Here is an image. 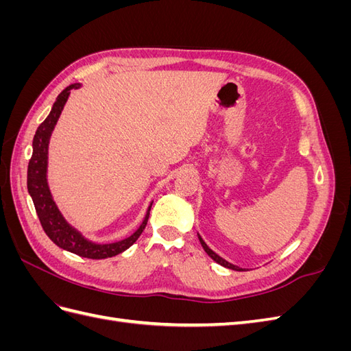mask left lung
Returning a JSON list of instances; mask_svg holds the SVG:
<instances>
[{
  "label": "left lung",
  "instance_id": "obj_1",
  "mask_svg": "<svg viewBox=\"0 0 351 351\" xmlns=\"http://www.w3.org/2000/svg\"><path fill=\"white\" fill-rule=\"evenodd\" d=\"M197 237H199V241H200V244H202V247H204V250L208 253V256L210 258V259H214L217 263H219L221 267H224V268H228V269H232V271H246L244 268H240V267H237V265H232V263H230L228 261H226L224 258H221L218 253H215L214 250H212L208 244L204 241V239L200 237V234L197 232Z\"/></svg>",
  "mask_w": 351,
  "mask_h": 351
}]
</instances>
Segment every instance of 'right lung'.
I'll return each mask as SVG.
<instances>
[{
    "label": "right lung",
    "instance_id": "right-lung-1",
    "mask_svg": "<svg viewBox=\"0 0 351 351\" xmlns=\"http://www.w3.org/2000/svg\"><path fill=\"white\" fill-rule=\"evenodd\" d=\"M79 88H82V83L70 84V86L62 90L57 97L54 105H52L49 115L44 120V123L38 127L34 137V143H32L34 152H32V158L27 167V192L32 200H34L42 228H44L47 236L54 241L58 247L71 252L74 254H79L82 258L107 259L115 256V254L123 253L139 239L142 231L146 227L147 218H149L152 202L149 206H147L142 224L137 227L133 234L114 243H97L86 239L83 236L82 231L74 228L64 218V215L61 214V210L58 209L54 197H52L48 186V147L51 134L56 129L62 110H64V105L70 97V92Z\"/></svg>",
    "mask_w": 351,
    "mask_h": 351
}]
</instances>
